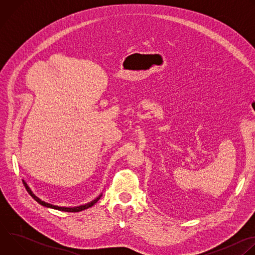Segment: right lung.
Masks as SVG:
<instances>
[{
    "label": "right lung",
    "instance_id": "obj_1",
    "mask_svg": "<svg viewBox=\"0 0 255 255\" xmlns=\"http://www.w3.org/2000/svg\"><path fill=\"white\" fill-rule=\"evenodd\" d=\"M23 184H24V186H25V188H26V190H27V192L29 193V195L36 201L37 202L38 204H40L41 206H43V207H45V208H48V209H54V210H58V211H62V212H71V213H76V212H81V211H84V210H86V209H89V208H91L92 206H94L100 199H101V197H102V193L96 198V199H94L93 201H91V202H89V203H87V204H85V205H81V206H76V207H61V206H56V205H52V204H49V203H46L45 201H43V200H41L40 198H38L37 196H36L32 191H31V189H30V187L27 185V183L25 181V179H23Z\"/></svg>",
    "mask_w": 255,
    "mask_h": 255
}]
</instances>
